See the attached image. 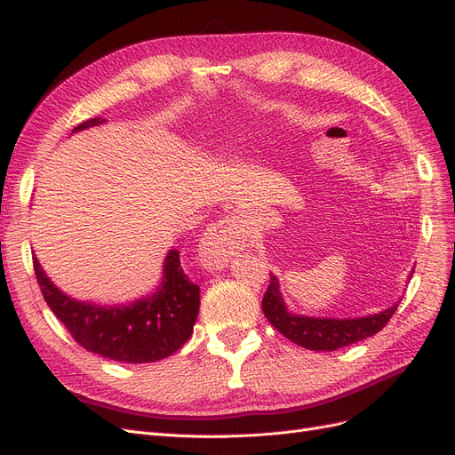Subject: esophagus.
<instances>
[{
	"label": "esophagus",
	"instance_id": "1",
	"mask_svg": "<svg viewBox=\"0 0 455 455\" xmlns=\"http://www.w3.org/2000/svg\"><path fill=\"white\" fill-rule=\"evenodd\" d=\"M244 224L239 214H228L209 228L199 244L201 265L209 271L222 269L233 254L243 250Z\"/></svg>",
	"mask_w": 455,
	"mask_h": 455
}]
</instances>
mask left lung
I'll return each mask as SVG.
<instances>
[{"label": "left lung", "instance_id": "obj_1", "mask_svg": "<svg viewBox=\"0 0 455 455\" xmlns=\"http://www.w3.org/2000/svg\"><path fill=\"white\" fill-rule=\"evenodd\" d=\"M412 276V273H411ZM401 301L394 303L389 308L379 312V315L357 316V318H327V316H305L291 312L282 297L280 282L276 275L271 273L269 288L263 295L261 308L263 315L271 322L273 327L290 339L291 342L299 344L307 350L318 352H333L337 348L348 347L357 340H363L379 333L380 329L394 316Z\"/></svg>", "mask_w": 455, "mask_h": 455}]
</instances>
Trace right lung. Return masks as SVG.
Wrapping results in <instances>:
<instances>
[{
	"instance_id": "1",
	"label": "right lung",
	"mask_w": 455,
	"mask_h": 455,
	"mask_svg": "<svg viewBox=\"0 0 455 455\" xmlns=\"http://www.w3.org/2000/svg\"><path fill=\"white\" fill-rule=\"evenodd\" d=\"M105 122L90 118L73 133ZM179 254L177 248L165 254L160 284L152 291L116 305L75 299L54 284L36 256L34 267L46 305L83 348L122 363H152L175 354L197 320L199 288L184 275Z\"/></svg>"
}]
</instances>
